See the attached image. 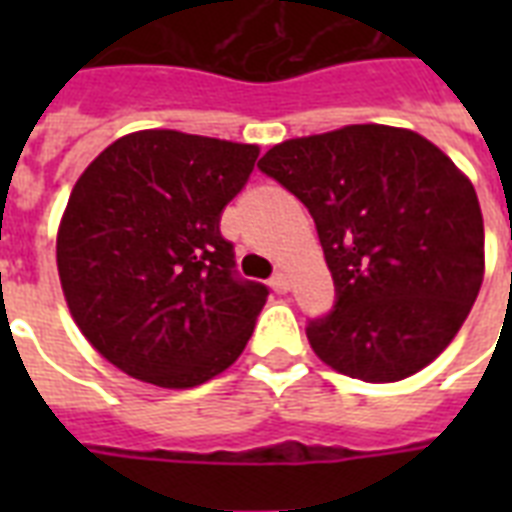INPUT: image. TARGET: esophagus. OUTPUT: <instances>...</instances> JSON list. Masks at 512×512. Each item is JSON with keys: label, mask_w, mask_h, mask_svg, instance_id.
I'll list each match as a JSON object with an SVG mask.
<instances>
[{"label": "esophagus", "mask_w": 512, "mask_h": 512, "mask_svg": "<svg viewBox=\"0 0 512 512\" xmlns=\"http://www.w3.org/2000/svg\"><path fill=\"white\" fill-rule=\"evenodd\" d=\"M271 287L276 289V292H279V295H284V292H287V289H289L287 273H284V271L273 273V276H271Z\"/></svg>", "instance_id": "34e87169"}]
</instances>
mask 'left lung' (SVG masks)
Segmentation results:
<instances>
[{
  "instance_id": "1",
  "label": "left lung",
  "mask_w": 512,
  "mask_h": 512,
  "mask_svg": "<svg viewBox=\"0 0 512 512\" xmlns=\"http://www.w3.org/2000/svg\"><path fill=\"white\" fill-rule=\"evenodd\" d=\"M257 167L308 207L332 271L335 305L305 327L316 356L364 382L428 366L484 281L468 177L430 140L385 124L287 140Z\"/></svg>"
}]
</instances>
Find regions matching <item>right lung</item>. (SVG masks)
Here are the masks:
<instances>
[{
    "label": "right lung",
    "mask_w": 512,
    "mask_h": 512,
    "mask_svg": "<svg viewBox=\"0 0 512 512\" xmlns=\"http://www.w3.org/2000/svg\"><path fill=\"white\" fill-rule=\"evenodd\" d=\"M257 146L132 132L76 180L58 273L76 327L135 380L193 388L236 361L268 287L241 279L220 233Z\"/></svg>",
    "instance_id": "add662e5"
}]
</instances>
